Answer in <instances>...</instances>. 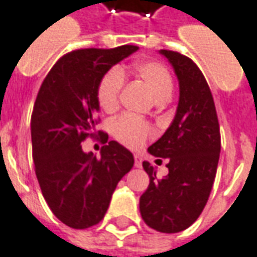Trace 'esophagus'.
<instances>
[{"label":"esophagus","mask_w":257,"mask_h":257,"mask_svg":"<svg viewBox=\"0 0 257 257\" xmlns=\"http://www.w3.org/2000/svg\"><path fill=\"white\" fill-rule=\"evenodd\" d=\"M135 167L142 168V157H140L139 154L135 156Z\"/></svg>","instance_id":"34e87169"}]
</instances>
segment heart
I'll return each instance as SVG.
<instances>
[{
    "mask_svg": "<svg viewBox=\"0 0 257 257\" xmlns=\"http://www.w3.org/2000/svg\"><path fill=\"white\" fill-rule=\"evenodd\" d=\"M138 78L147 86L157 101H167L173 92L171 74L162 64L145 60L135 66ZM123 86V74L118 68H112L101 78L97 88V101L106 112L115 111L119 106V96ZM112 135L122 145L138 149L143 145L151 134V128L143 121L132 115H122L111 125Z\"/></svg>",
    "mask_w": 257,
    "mask_h": 257,
    "instance_id": "1",
    "label": "heart"
}]
</instances>
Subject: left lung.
Here are the masks:
<instances>
[{
	"mask_svg": "<svg viewBox=\"0 0 257 257\" xmlns=\"http://www.w3.org/2000/svg\"><path fill=\"white\" fill-rule=\"evenodd\" d=\"M160 53L178 77L179 103L167 132L149 147L151 156L167 158L169 173L158 179L156 168L143 162L150 184L139 208L147 226L172 234L191 226L208 202L220 156V129L215 101L198 66L179 52L161 49Z\"/></svg>",
	"mask_w": 257,
	"mask_h": 257,
	"instance_id": "left-lung-1",
	"label": "left lung"
}]
</instances>
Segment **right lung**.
Masks as SVG:
<instances>
[{"mask_svg": "<svg viewBox=\"0 0 257 257\" xmlns=\"http://www.w3.org/2000/svg\"><path fill=\"white\" fill-rule=\"evenodd\" d=\"M138 49L122 45L73 51L55 63L38 90L31 115L36 175L53 215L71 228L97 224L118 182L134 167L128 149L96 131V114L101 78ZM88 136H102L100 159L82 150Z\"/></svg>", "mask_w": 257, "mask_h": 257, "instance_id": "obj_1", "label": "right lung"}]
</instances>
